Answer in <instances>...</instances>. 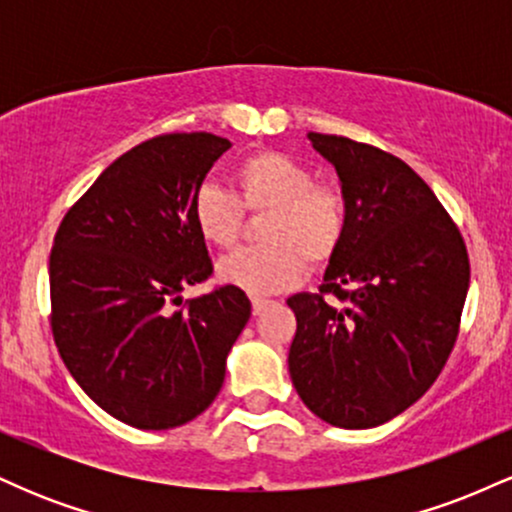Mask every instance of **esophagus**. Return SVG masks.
Here are the masks:
<instances>
[{"mask_svg": "<svg viewBox=\"0 0 512 512\" xmlns=\"http://www.w3.org/2000/svg\"><path fill=\"white\" fill-rule=\"evenodd\" d=\"M269 305H274V301H267V298H252V313L255 315H262L264 310L269 308Z\"/></svg>", "mask_w": 512, "mask_h": 512, "instance_id": "esophagus-1", "label": "esophagus"}]
</instances>
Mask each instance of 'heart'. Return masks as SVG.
Segmentation results:
<instances>
[{
	"mask_svg": "<svg viewBox=\"0 0 512 512\" xmlns=\"http://www.w3.org/2000/svg\"><path fill=\"white\" fill-rule=\"evenodd\" d=\"M243 207L260 214V248L223 257L216 274L223 284L264 296L298 284L305 260L327 262L337 252L346 228L344 197L332 187L315 185L313 173L291 156L264 151L236 168ZM192 219L207 243L233 248L243 231V211L236 197L214 182H204L192 199Z\"/></svg>",
	"mask_w": 512,
	"mask_h": 512,
	"instance_id": "obj_1",
	"label": "heart"
}]
</instances>
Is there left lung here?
<instances>
[{"label":"left lung","mask_w":512,"mask_h":512,"mask_svg":"<svg viewBox=\"0 0 512 512\" xmlns=\"http://www.w3.org/2000/svg\"><path fill=\"white\" fill-rule=\"evenodd\" d=\"M308 142L337 173L346 228L320 293L286 301L296 313L289 373L317 419L375 428L409 409L448 361L469 289L467 248L397 156L334 134L308 132Z\"/></svg>","instance_id":"left-lung-1"}]
</instances>
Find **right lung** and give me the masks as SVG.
Listing matches in <instances>:
<instances>
[{
  "label": "right lung",
  "instance_id": "right-lung-1",
  "mask_svg": "<svg viewBox=\"0 0 512 512\" xmlns=\"http://www.w3.org/2000/svg\"><path fill=\"white\" fill-rule=\"evenodd\" d=\"M228 149L209 132L134 146L98 175L55 236V344L81 390L127 426L168 431L202 414L250 320V298L236 286L170 310L211 274L192 199Z\"/></svg>",
  "mask_w": 512,
  "mask_h": 512
}]
</instances>
